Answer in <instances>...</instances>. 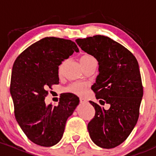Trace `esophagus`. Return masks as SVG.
Segmentation results:
<instances>
[{
    "label": "esophagus",
    "mask_w": 156,
    "mask_h": 156,
    "mask_svg": "<svg viewBox=\"0 0 156 156\" xmlns=\"http://www.w3.org/2000/svg\"><path fill=\"white\" fill-rule=\"evenodd\" d=\"M80 103H81V104H85V103L87 102L86 100H85V99L82 98H80Z\"/></svg>",
    "instance_id": "34e87169"
}]
</instances>
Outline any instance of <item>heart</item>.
<instances>
[{"instance_id": "heart-1", "label": "heart", "mask_w": 156, "mask_h": 156, "mask_svg": "<svg viewBox=\"0 0 156 156\" xmlns=\"http://www.w3.org/2000/svg\"><path fill=\"white\" fill-rule=\"evenodd\" d=\"M80 62L81 65H83V67H84L86 65H89L91 62H96V61L93 56L90 55L89 54H85L80 57ZM62 67H63V64H62L59 66V72L62 71ZM65 89L68 92L73 93V94H77V95H83L85 93V91H86V85L83 83H80V82H75V83H73L69 85Z\"/></svg>"}]
</instances>
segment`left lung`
<instances>
[{"mask_svg": "<svg viewBox=\"0 0 156 156\" xmlns=\"http://www.w3.org/2000/svg\"><path fill=\"white\" fill-rule=\"evenodd\" d=\"M76 42L98 62L99 74L91 89L101 105H110L106 110L89 101L95 110L88 124L90 137L101 148H114L126 140L139 117L144 89L138 62L128 49L108 37L95 35Z\"/></svg>", "mask_w": 156, "mask_h": 156, "instance_id": "8db88e82", "label": "left lung"}]
</instances>
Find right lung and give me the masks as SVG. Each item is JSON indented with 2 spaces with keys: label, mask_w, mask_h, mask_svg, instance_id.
I'll return each instance as SVG.
<instances>
[{
  "label": "right lung",
  "mask_w": 156,
  "mask_h": 156,
  "mask_svg": "<svg viewBox=\"0 0 156 156\" xmlns=\"http://www.w3.org/2000/svg\"><path fill=\"white\" fill-rule=\"evenodd\" d=\"M74 52L76 43L63 38L45 37L33 43L16 59L10 94L17 122L27 137L41 147H52L63 136L67 118L79 104V98L67 93L58 105H46L47 89L58 84V66Z\"/></svg>",
  "instance_id": "right-lung-1"
}]
</instances>
